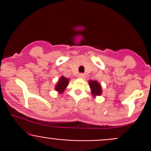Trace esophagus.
Masks as SVG:
<instances>
[{"label":"esophagus","instance_id":"34e87169","mask_svg":"<svg viewBox=\"0 0 151 151\" xmlns=\"http://www.w3.org/2000/svg\"><path fill=\"white\" fill-rule=\"evenodd\" d=\"M78 77L79 78H81V79H83V78H85V74H78Z\"/></svg>","mask_w":151,"mask_h":151}]
</instances>
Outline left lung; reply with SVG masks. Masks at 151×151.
I'll use <instances>...</instances> for the list:
<instances>
[{
    "instance_id": "obj_1",
    "label": "left lung",
    "mask_w": 151,
    "mask_h": 151,
    "mask_svg": "<svg viewBox=\"0 0 151 151\" xmlns=\"http://www.w3.org/2000/svg\"><path fill=\"white\" fill-rule=\"evenodd\" d=\"M88 83H89L91 93H92L93 96L101 95V92H102V89H101V85L98 82L96 81V80H90Z\"/></svg>"
}]
</instances>
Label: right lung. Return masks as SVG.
Instances as JSON below:
<instances>
[{
    "mask_svg": "<svg viewBox=\"0 0 151 151\" xmlns=\"http://www.w3.org/2000/svg\"><path fill=\"white\" fill-rule=\"evenodd\" d=\"M68 82H69L68 79H67L65 77H63V76H62V77L59 79L58 82V83L55 85V91H58L59 93H62L66 88L67 85H68Z\"/></svg>",
    "mask_w": 151,
    "mask_h": 151,
    "instance_id": "right-lung-1",
    "label": "right lung"
}]
</instances>
